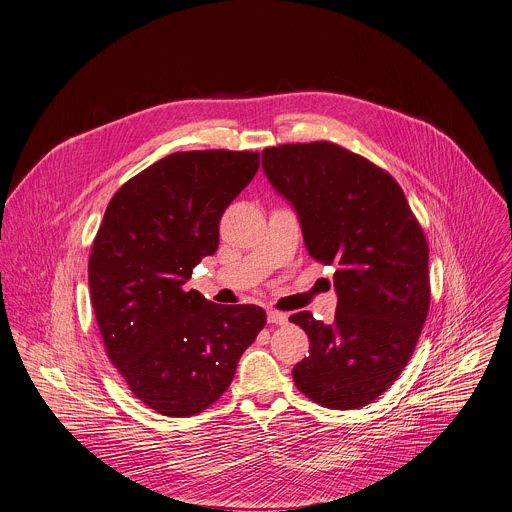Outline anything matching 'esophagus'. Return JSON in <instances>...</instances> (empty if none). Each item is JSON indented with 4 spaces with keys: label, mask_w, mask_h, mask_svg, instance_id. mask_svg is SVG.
I'll return each mask as SVG.
<instances>
[{
    "label": "esophagus",
    "mask_w": 512,
    "mask_h": 512,
    "mask_svg": "<svg viewBox=\"0 0 512 512\" xmlns=\"http://www.w3.org/2000/svg\"><path fill=\"white\" fill-rule=\"evenodd\" d=\"M267 320H269V324L283 326V324H287V314L277 312V310H267Z\"/></svg>",
    "instance_id": "obj_1"
}]
</instances>
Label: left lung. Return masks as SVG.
Wrapping results in <instances>:
<instances>
[{"mask_svg":"<svg viewBox=\"0 0 512 512\" xmlns=\"http://www.w3.org/2000/svg\"><path fill=\"white\" fill-rule=\"evenodd\" d=\"M261 166L298 212L310 257L336 267L334 322L289 316L310 338L294 383L330 409L369 405L397 381L427 318L425 235L393 176L340 145L265 148Z\"/></svg>","mask_w":512,"mask_h":512,"instance_id":"1","label":"left lung"}]
</instances>
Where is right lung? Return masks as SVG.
Listing matches in <instances>:
<instances>
[{"mask_svg":"<svg viewBox=\"0 0 512 512\" xmlns=\"http://www.w3.org/2000/svg\"><path fill=\"white\" fill-rule=\"evenodd\" d=\"M259 170L255 152H178L111 198L89 259L91 304L131 393L168 417L221 397L265 326L259 306H218L186 289L218 249V223Z\"/></svg>","mask_w":512,"mask_h":512,"instance_id":"add662e5","label":"right lung"}]
</instances>
